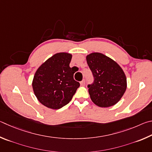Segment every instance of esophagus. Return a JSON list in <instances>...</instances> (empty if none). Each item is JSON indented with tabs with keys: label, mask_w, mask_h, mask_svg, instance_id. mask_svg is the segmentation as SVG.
<instances>
[{
	"label": "esophagus",
	"mask_w": 152,
	"mask_h": 152,
	"mask_svg": "<svg viewBox=\"0 0 152 152\" xmlns=\"http://www.w3.org/2000/svg\"><path fill=\"white\" fill-rule=\"evenodd\" d=\"M80 83H81V86H85V85H86V81H85V80L83 79V81H81Z\"/></svg>",
	"instance_id": "1"
}]
</instances>
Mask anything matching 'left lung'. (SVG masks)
<instances>
[{
    "mask_svg": "<svg viewBox=\"0 0 152 152\" xmlns=\"http://www.w3.org/2000/svg\"><path fill=\"white\" fill-rule=\"evenodd\" d=\"M94 81L88 85L91 99L100 107L115 105L127 89V79L123 69L115 61L100 53L86 57Z\"/></svg>",
    "mask_w": 152,
    "mask_h": 152,
    "instance_id": "left-lung-1",
    "label": "left lung"
}]
</instances>
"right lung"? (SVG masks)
<instances>
[{
  "label": "right lung",
  "instance_id": "obj_1",
  "mask_svg": "<svg viewBox=\"0 0 152 152\" xmlns=\"http://www.w3.org/2000/svg\"><path fill=\"white\" fill-rule=\"evenodd\" d=\"M72 55L58 53L44 62L34 74L32 86L39 102L47 107L58 110L68 104L80 86L69 66Z\"/></svg>",
  "mask_w": 152,
  "mask_h": 152
}]
</instances>
